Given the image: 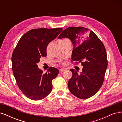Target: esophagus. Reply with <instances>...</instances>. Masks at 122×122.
Listing matches in <instances>:
<instances>
[{
    "label": "esophagus",
    "instance_id": "obj_1",
    "mask_svg": "<svg viewBox=\"0 0 122 122\" xmlns=\"http://www.w3.org/2000/svg\"><path fill=\"white\" fill-rule=\"evenodd\" d=\"M66 70H67V69H66V68H61L60 69V71L61 72H64V71H66Z\"/></svg>",
    "mask_w": 122,
    "mask_h": 122
}]
</instances>
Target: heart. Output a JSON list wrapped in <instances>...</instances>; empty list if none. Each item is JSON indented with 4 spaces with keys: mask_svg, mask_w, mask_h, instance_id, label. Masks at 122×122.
<instances>
[{
    "mask_svg": "<svg viewBox=\"0 0 122 122\" xmlns=\"http://www.w3.org/2000/svg\"><path fill=\"white\" fill-rule=\"evenodd\" d=\"M68 40L67 39H63V40Z\"/></svg>",
    "mask_w": 122,
    "mask_h": 122,
    "instance_id": "b5f03b06",
    "label": "heart"
}]
</instances>
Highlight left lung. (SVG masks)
I'll return each instance as SVG.
<instances>
[{
  "mask_svg": "<svg viewBox=\"0 0 122 122\" xmlns=\"http://www.w3.org/2000/svg\"><path fill=\"white\" fill-rule=\"evenodd\" d=\"M65 38L71 40L74 46L72 61L81 62L83 67L80 74L70 70L72 77L68 83L69 91L78 98H89L97 93L104 81L108 64L105 48L93 31L85 27L65 29L58 39Z\"/></svg>",
  "mask_w": 122,
  "mask_h": 122,
  "instance_id": "1",
  "label": "left lung"
}]
</instances>
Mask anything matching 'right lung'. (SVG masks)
Returning <instances> with one entry per match:
<instances>
[{"label":"right lung","mask_w":122,"mask_h":122,"mask_svg":"<svg viewBox=\"0 0 122 122\" xmlns=\"http://www.w3.org/2000/svg\"><path fill=\"white\" fill-rule=\"evenodd\" d=\"M62 30L61 28L32 29L22 36L13 51L12 70L17 84L25 96L33 100L44 99L52 91V81L58 70L50 67L43 73L37 63L47 56L48 45Z\"/></svg>","instance_id":"add662e5"}]
</instances>
